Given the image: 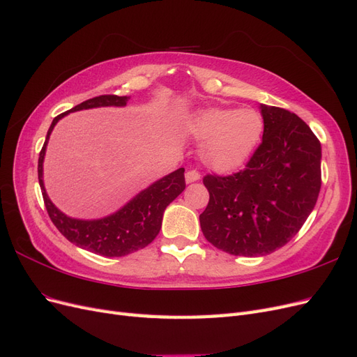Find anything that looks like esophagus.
<instances>
[{
    "mask_svg": "<svg viewBox=\"0 0 357 357\" xmlns=\"http://www.w3.org/2000/svg\"><path fill=\"white\" fill-rule=\"evenodd\" d=\"M185 177H186V183H193V181H198L201 178V174L195 169H189Z\"/></svg>",
    "mask_w": 357,
    "mask_h": 357,
    "instance_id": "esophagus-1",
    "label": "esophagus"
}]
</instances>
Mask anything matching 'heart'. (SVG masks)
I'll return each mask as SVG.
<instances>
[{"label": "heart", "mask_w": 357, "mask_h": 357, "mask_svg": "<svg viewBox=\"0 0 357 357\" xmlns=\"http://www.w3.org/2000/svg\"><path fill=\"white\" fill-rule=\"evenodd\" d=\"M189 131L201 144L199 156L210 169L231 172L243 167L264 132V119L253 109H205L192 117Z\"/></svg>", "instance_id": "heart-1"}]
</instances>
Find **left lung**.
I'll return each mask as SVG.
<instances>
[{
  "mask_svg": "<svg viewBox=\"0 0 357 357\" xmlns=\"http://www.w3.org/2000/svg\"><path fill=\"white\" fill-rule=\"evenodd\" d=\"M262 143L245 169L204 177L210 201L199 214L205 238L234 256H265L287 244L314 208L321 146L310 126L280 107L261 104Z\"/></svg>",
  "mask_w": 357,
  "mask_h": 357,
  "instance_id": "left-lung-1",
  "label": "left lung"
}]
</instances>
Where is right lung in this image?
I'll use <instances>...</instances> for the list:
<instances>
[{
  "label": "right lung",
  "instance_id": "right-lung-1",
  "mask_svg": "<svg viewBox=\"0 0 357 357\" xmlns=\"http://www.w3.org/2000/svg\"><path fill=\"white\" fill-rule=\"evenodd\" d=\"M128 101L129 96L100 95L56 116L49 128L45 146H43L38 158V181L46 210L53 225L73 244L105 257H119L134 253L156 238L165 208L186 188L185 168H178L155 181L153 185H150L125 204L121 210L107 215V218L82 220L68 218L67 214L58 210L47 197L45 181H43V162H45L49 137L63 116L71 112L95 109V107H123Z\"/></svg>",
  "mask_w": 357,
  "mask_h": 357
}]
</instances>
